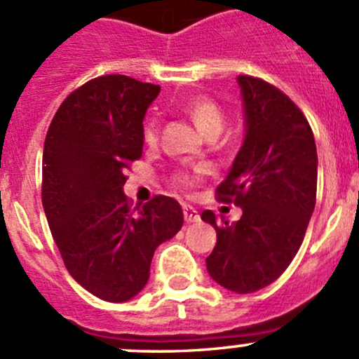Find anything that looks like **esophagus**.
Segmentation results:
<instances>
[{"label": "esophagus", "mask_w": 359, "mask_h": 359, "mask_svg": "<svg viewBox=\"0 0 359 359\" xmlns=\"http://www.w3.org/2000/svg\"><path fill=\"white\" fill-rule=\"evenodd\" d=\"M184 219H186L187 224L200 222V213H198V210L193 208V206L184 205Z\"/></svg>", "instance_id": "1"}]
</instances>
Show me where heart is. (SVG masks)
<instances>
[{
  "instance_id": "heart-1",
  "label": "heart",
  "mask_w": 359,
  "mask_h": 359,
  "mask_svg": "<svg viewBox=\"0 0 359 359\" xmlns=\"http://www.w3.org/2000/svg\"><path fill=\"white\" fill-rule=\"evenodd\" d=\"M186 111L196 123L198 128L206 135H217L224 126V111L213 99L205 95L193 97L186 104ZM142 137L147 144H156L159 137V118L156 114H149L142 125ZM208 172L205 165L193 166V168H180L173 173L172 182L177 189L189 191L200 180L203 173Z\"/></svg>"
}]
</instances>
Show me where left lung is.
I'll use <instances>...</instances> for the list:
<instances>
[{
  "mask_svg": "<svg viewBox=\"0 0 359 359\" xmlns=\"http://www.w3.org/2000/svg\"><path fill=\"white\" fill-rule=\"evenodd\" d=\"M238 83L247 135L215 196L243 215L217 222L205 210L201 219L217 231L210 276L227 290L252 293L276 281L302 245L316 205L318 154L309 121L290 97L253 76Z\"/></svg>",
  "mask_w": 359,
  "mask_h": 359,
  "instance_id": "1",
  "label": "left lung"
}]
</instances>
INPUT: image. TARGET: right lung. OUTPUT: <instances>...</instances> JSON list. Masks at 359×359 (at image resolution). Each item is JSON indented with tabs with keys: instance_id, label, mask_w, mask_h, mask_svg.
Here are the masks:
<instances>
[{
	"instance_id": "add662e5",
	"label": "right lung",
	"mask_w": 359,
	"mask_h": 359,
	"mask_svg": "<svg viewBox=\"0 0 359 359\" xmlns=\"http://www.w3.org/2000/svg\"><path fill=\"white\" fill-rule=\"evenodd\" d=\"M158 93L130 76H99L69 93L46 132L41 200L50 231L69 274L107 302L146 287L154 250L184 224L173 198L158 194L132 208L123 193Z\"/></svg>"
}]
</instances>
